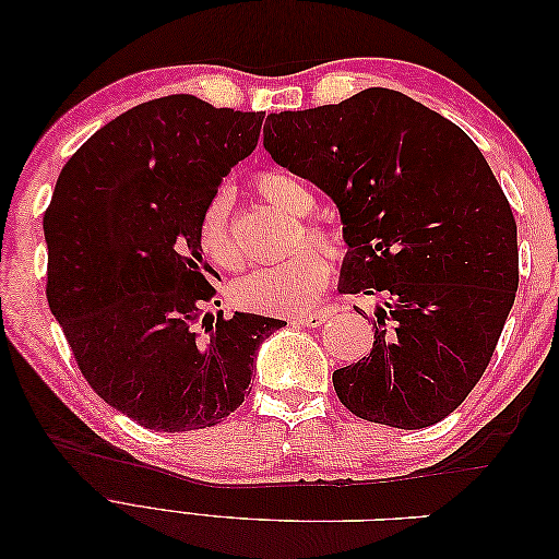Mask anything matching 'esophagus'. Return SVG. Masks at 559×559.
Instances as JSON below:
<instances>
[{
    "mask_svg": "<svg viewBox=\"0 0 559 559\" xmlns=\"http://www.w3.org/2000/svg\"><path fill=\"white\" fill-rule=\"evenodd\" d=\"M341 310H343V306H337V302H329V306H321L317 310L298 314V321H300V324H306V326H321L329 317H333L335 312H341Z\"/></svg>",
    "mask_w": 559,
    "mask_h": 559,
    "instance_id": "1",
    "label": "esophagus"
}]
</instances>
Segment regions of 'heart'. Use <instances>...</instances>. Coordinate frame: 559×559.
<instances>
[{
	"label": "heart",
	"instance_id": "obj_1",
	"mask_svg": "<svg viewBox=\"0 0 559 559\" xmlns=\"http://www.w3.org/2000/svg\"><path fill=\"white\" fill-rule=\"evenodd\" d=\"M253 186L263 200L280 212L296 218L289 235V257L275 265L253 270L247 277L230 286V298L235 306L261 314H294L306 310L329 280V261L324 251L310 248L317 243L321 249L335 253L341 249V233L326 222H306L314 198L308 186L294 175L282 170H261L253 177ZM310 241L309 246L305 242ZM198 245L218 267L235 270L242 265V251L230 226V195L218 189L210 195L198 218Z\"/></svg>",
	"mask_w": 559,
	"mask_h": 559
}]
</instances>
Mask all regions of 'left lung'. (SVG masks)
<instances>
[{
	"mask_svg": "<svg viewBox=\"0 0 559 559\" xmlns=\"http://www.w3.org/2000/svg\"><path fill=\"white\" fill-rule=\"evenodd\" d=\"M263 144L341 210V292L380 300L373 349L333 373L337 399L376 425L441 421L492 361L520 282L515 216L480 148L389 88L270 114Z\"/></svg>",
	"mask_w": 559,
	"mask_h": 559,
	"instance_id": "8db88e82",
	"label": "left lung"
}]
</instances>
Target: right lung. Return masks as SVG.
Returning a JSON list of instances; mask_svg holds the SVG:
<instances>
[{
	"label": "right lung",
	"mask_w": 559,
	"mask_h": 559,
	"mask_svg": "<svg viewBox=\"0 0 559 559\" xmlns=\"http://www.w3.org/2000/svg\"><path fill=\"white\" fill-rule=\"evenodd\" d=\"M263 118L193 95L132 107L64 163L44 212L48 308L93 392L146 429L224 421L249 394L259 345L284 326L202 317L216 289L198 218L257 148Z\"/></svg>",
	"instance_id": "right-lung-1"
}]
</instances>
